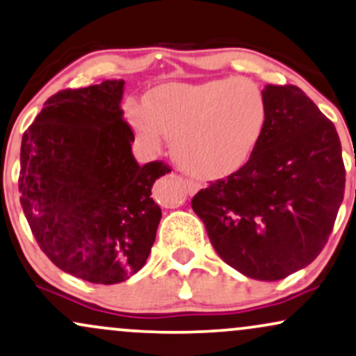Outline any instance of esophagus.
Wrapping results in <instances>:
<instances>
[{
  "instance_id": "1",
  "label": "esophagus",
  "mask_w": 356,
  "mask_h": 356,
  "mask_svg": "<svg viewBox=\"0 0 356 356\" xmlns=\"http://www.w3.org/2000/svg\"><path fill=\"white\" fill-rule=\"evenodd\" d=\"M185 185H186V190L190 195H195L196 191L200 190V185L196 181H193V179H185Z\"/></svg>"
}]
</instances>
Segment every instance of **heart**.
<instances>
[{
  "instance_id": "heart-1",
  "label": "heart",
  "mask_w": 356,
  "mask_h": 356,
  "mask_svg": "<svg viewBox=\"0 0 356 356\" xmlns=\"http://www.w3.org/2000/svg\"><path fill=\"white\" fill-rule=\"evenodd\" d=\"M127 116L148 152H160L168 138L183 170L216 179L235 173L257 148L268 102L248 78L168 83L154 88L148 103L129 102Z\"/></svg>"
}]
</instances>
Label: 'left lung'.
Masks as SVG:
<instances>
[{
	"instance_id": "8db88e82",
	"label": "left lung",
	"mask_w": 356,
	"mask_h": 356,
	"mask_svg": "<svg viewBox=\"0 0 356 356\" xmlns=\"http://www.w3.org/2000/svg\"><path fill=\"white\" fill-rule=\"evenodd\" d=\"M268 121L240 170L191 200L213 248L245 277L277 282L327 243L343 202L335 124L298 86L266 85Z\"/></svg>"
}]
</instances>
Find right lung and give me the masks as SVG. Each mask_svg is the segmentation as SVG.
Instances as JSON below:
<instances>
[{
    "instance_id": "1",
    "label": "right lung",
    "mask_w": 356,
    "mask_h": 356,
    "mask_svg": "<svg viewBox=\"0 0 356 356\" xmlns=\"http://www.w3.org/2000/svg\"><path fill=\"white\" fill-rule=\"evenodd\" d=\"M123 90L106 79L60 91L21 140L19 202L38 245L65 273L102 285L143 268L161 220L152 186L171 171L138 165Z\"/></svg>"
}]
</instances>
